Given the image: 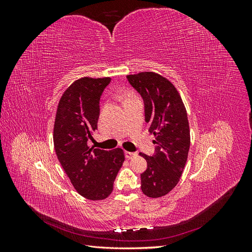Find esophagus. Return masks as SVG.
I'll return each mask as SVG.
<instances>
[{
    "instance_id": "34e87169",
    "label": "esophagus",
    "mask_w": 252,
    "mask_h": 252,
    "mask_svg": "<svg viewBox=\"0 0 252 252\" xmlns=\"http://www.w3.org/2000/svg\"><path fill=\"white\" fill-rule=\"evenodd\" d=\"M136 156V154L135 152H130V151H125V157L128 158V159H130V158H132L133 157H135Z\"/></svg>"
}]
</instances>
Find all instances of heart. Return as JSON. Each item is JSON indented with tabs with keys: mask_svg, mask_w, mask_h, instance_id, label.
<instances>
[{
	"mask_svg": "<svg viewBox=\"0 0 252 252\" xmlns=\"http://www.w3.org/2000/svg\"><path fill=\"white\" fill-rule=\"evenodd\" d=\"M123 97H124V102H125L127 100H130V98H134L136 96L132 93V91H126V93H124V94H123Z\"/></svg>",
	"mask_w": 252,
	"mask_h": 252,
	"instance_id": "b5f03b06",
	"label": "heart"
}]
</instances>
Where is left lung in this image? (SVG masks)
<instances>
[{
    "instance_id": "8db88e82",
    "label": "left lung",
    "mask_w": 252,
    "mask_h": 252,
    "mask_svg": "<svg viewBox=\"0 0 252 252\" xmlns=\"http://www.w3.org/2000/svg\"><path fill=\"white\" fill-rule=\"evenodd\" d=\"M127 79L144 98L146 123L157 144L154 157L139 154L147 161L141 188L145 195L158 199L177 186L187 162L190 129L186 108L178 89L163 75L144 71L128 74Z\"/></svg>"
}]
</instances>
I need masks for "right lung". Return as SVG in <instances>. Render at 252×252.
Listing matches in <instances>:
<instances>
[{"label":"right lung","instance_id":"right-lung-1","mask_svg":"<svg viewBox=\"0 0 252 252\" xmlns=\"http://www.w3.org/2000/svg\"><path fill=\"white\" fill-rule=\"evenodd\" d=\"M110 78L84 77L61 96L53 126L59 161L78 193L91 201L105 200L125 161L124 150L93 148L88 140L97 129L100 97Z\"/></svg>","mask_w":252,"mask_h":252}]
</instances>
